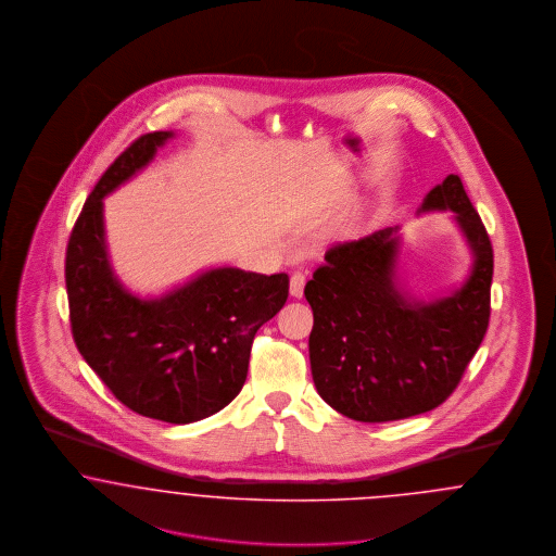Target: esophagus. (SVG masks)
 Instances as JSON below:
<instances>
[{"mask_svg":"<svg viewBox=\"0 0 556 556\" xmlns=\"http://www.w3.org/2000/svg\"><path fill=\"white\" fill-rule=\"evenodd\" d=\"M306 286V275L304 273H293L290 279V293L293 298H302Z\"/></svg>","mask_w":556,"mask_h":556,"instance_id":"34e87169","label":"esophagus"}]
</instances>
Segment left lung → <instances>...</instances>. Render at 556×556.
<instances>
[{
  "mask_svg": "<svg viewBox=\"0 0 556 556\" xmlns=\"http://www.w3.org/2000/svg\"><path fill=\"white\" fill-rule=\"evenodd\" d=\"M452 211L473 254L467 281L424 302L397 286V227L325 254L304 295L318 396L348 419L386 424L433 410L456 390L490 323L494 252L458 175L425 195L419 212Z\"/></svg>",
  "mask_w": 556,
  "mask_h": 556,
  "instance_id": "obj_1",
  "label": "left lung"
}]
</instances>
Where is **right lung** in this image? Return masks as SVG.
Instances as JSON below:
<instances>
[{"instance_id": "obj_1", "label": "right lung", "mask_w": 556, "mask_h": 556, "mask_svg": "<svg viewBox=\"0 0 556 556\" xmlns=\"http://www.w3.org/2000/svg\"><path fill=\"white\" fill-rule=\"evenodd\" d=\"M170 137L141 135L96 184L68 239L66 293L80 356L116 400L137 415L186 425L241 392L254 336L283 308L290 277L218 266L150 300L118 281L102 200L146 168Z\"/></svg>"}]
</instances>
